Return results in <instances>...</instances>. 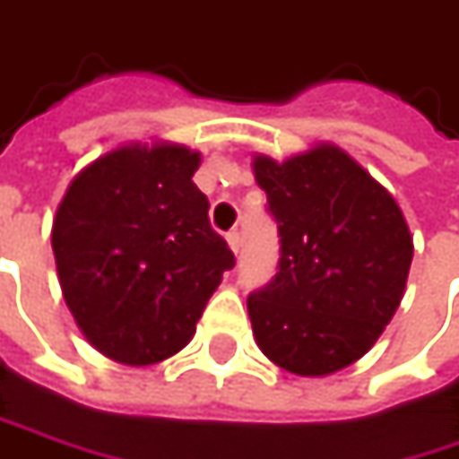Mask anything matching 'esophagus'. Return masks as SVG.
I'll list each match as a JSON object with an SVG mask.
<instances>
[{
    "instance_id": "34e87169",
    "label": "esophagus",
    "mask_w": 459,
    "mask_h": 459,
    "mask_svg": "<svg viewBox=\"0 0 459 459\" xmlns=\"http://www.w3.org/2000/svg\"><path fill=\"white\" fill-rule=\"evenodd\" d=\"M226 241H229V247L233 249V255H238V249H241V233L238 230H229L226 233Z\"/></svg>"
}]
</instances>
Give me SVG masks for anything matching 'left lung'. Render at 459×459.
<instances>
[{
	"instance_id": "obj_1",
	"label": "left lung",
	"mask_w": 459,
	"mask_h": 459,
	"mask_svg": "<svg viewBox=\"0 0 459 459\" xmlns=\"http://www.w3.org/2000/svg\"><path fill=\"white\" fill-rule=\"evenodd\" d=\"M255 178L278 223L281 260L247 299L257 347L297 376H328L368 352L404 294L412 236L394 196L347 152L320 144Z\"/></svg>"
}]
</instances>
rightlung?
Wrapping results in <instances>:
<instances>
[{
    "label": "right lung",
    "instance_id": "right-lung-1",
    "mask_svg": "<svg viewBox=\"0 0 459 459\" xmlns=\"http://www.w3.org/2000/svg\"><path fill=\"white\" fill-rule=\"evenodd\" d=\"M178 144H128L83 168L52 226L63 297L83 336L115 362L181 352L223 273L236 265Z\"/></svg>",
    "mask_w": 459,
    "mask_h": 459
}]
</instances>
